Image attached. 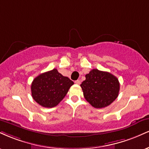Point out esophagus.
<instances>
[{"instance_id":"1","label":"esophagus","mask_w":149,"mask_h":149,"mask_svg":"<svg viewBox=\"0 0 149 149\" xmlns=\"http://www.w3.org/2000/svg\"><path fill=\"white\" fill-rule=\"evenodd\" d=\"M75 83L77 84V85H80V80H77L75 81Z\"/></svg>"}]
</instances>
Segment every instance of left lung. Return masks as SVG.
<instances>
[{
    "label": "left lung",
    "mask_w": 149,
    "mask_h": 149,
    "mask_svg": "<svg viewBox=\"0 0 149 149\" xmlns=\"http://www.w3.org/2000/svg\"><path fill=\"white\" fill-rule=\"evenodd\" d=\"M80 87L84 97L95 108H103L113 102L119 92V80L107 71L92 69L86 74Z\"/></svg>",
    "instance_id": "obj_1"
}]
</instances>
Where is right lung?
Segmentation results:
<instances>
[{
    "label": "right lung",
    "instance_id": "obj_1",
    "mask_svg": "<svg viewBox=\"0 0 149 149\" xmlns=\"http://www.w3.org/2000/svg\"><path fill=\"white\" fill-rule=\"evenodd\" d=\"M73 82L62 76L56 69L43 73L33 80L31 92L33 99L44 107H53L67 94Z\"/></svg>",
    "mask_w": 149,
    "mask_h": 149
}]
</instances>
